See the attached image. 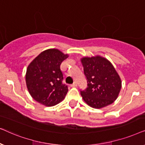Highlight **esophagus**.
<instances>
[{
    "label": "esophagus",
    "mask_w": 145,
    "mask_h": 145,
    "mask_svg": "<svg viewBox=\"0 0 145 145\" xmlns=\"http://www.w3.org/2000/svg\"><path fill=\"white\" fill-rule=\"evenodd\" d=\"M77 86H78V85H77V83L76 82H74V84L71 85V87H72V88H76Z\"/></svg>",
    "instance_id": "esophagus-1"
}]
</instances>
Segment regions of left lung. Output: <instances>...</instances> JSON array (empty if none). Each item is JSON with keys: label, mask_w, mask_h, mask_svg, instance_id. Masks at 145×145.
Masks as SVG:
<instances>
[{"label": "left lung", "mask_w": 145, "mask_h": 145, "mask_svg": "<svg viewBox=\"0 0 145 145\" xmlns=\"http://www.w3.org/2000/svg\"><path fill=\"white\" fill-rule=\"evenodd\" d=\"M88 88L80 91L84 101L95 109L113 103L118 97L121 80L115 67L107 59L100 56L81 59Z\"/></svg>", "instance_id": "8db88e82"}]
</instances>
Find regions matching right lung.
Returning <instances> with one entry per match:
<instances>
[{"label": "right lung", "instance_id": "obj_1", "mask_svg": "<svg viewBox=\"0 0 145 145\" xmlns=\"http://www.w3.org/2000/svg\"><path fill=\"white\" fill-rule=\"evenodd\" d=\"M67 57L68 55L59 50L48 49L29 64L26 74V86L35 101L48 107L63 101L68 88L62 83L60 65Z\"/></svg>", "mask_w": 145, "mask_h": 145}]
</instances>
